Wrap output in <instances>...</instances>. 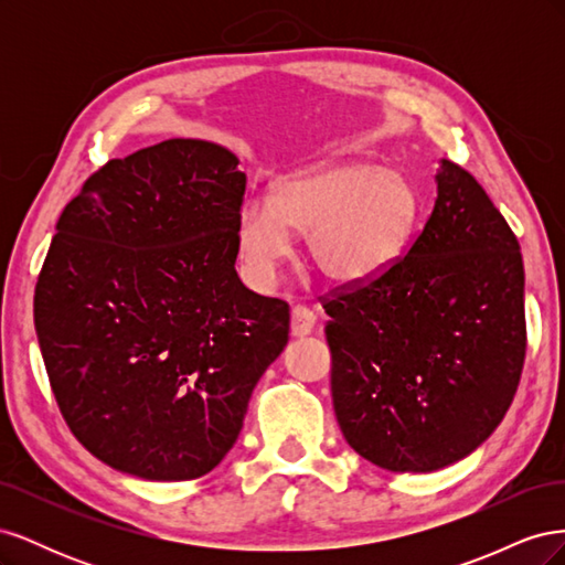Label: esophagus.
Instances as JSON below:
<instances>
[{
  "label": "esophagus",
  "instance_id": "obj_1",
  "mask_svg": "<svg viewBox=\"0 0 565 565\" xmlns=\"http://www.w3.org/2000/svg\"><path fill=\"white\" fill-rule=\"evenodd\" d=\"M316 328V313L306 306H295L292 309V322H289V330H292L295 337H306L311 334Z\"/></svg>",
  "mask_w": 565,
  "mask_h": 565
}]
</instances>
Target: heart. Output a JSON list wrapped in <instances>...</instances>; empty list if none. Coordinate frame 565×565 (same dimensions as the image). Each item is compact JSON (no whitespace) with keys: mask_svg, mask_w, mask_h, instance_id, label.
<instances>
[{"mask_svg":"<svg viewBox=\"0 0 565 565\" xmlns=\"http://www.w3.org/2000/svg\"><path fill=\"white\" fill-rule=\"evenodd\" d=\"M415 185L370 162H320L276 183L273 198L247 200L235 245L254 285H268L292 252V233H309V256L324 278L361 285L396 264L417 228Z\"/></svg>","mask_w":565,"mask_h":565,"instance_id":"1","label":"heart"}]
</instances>
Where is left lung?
I'll return each instance as SVG.
<instances>
[{
    "mask_svg": "<svg viewBox=\"0 0 565 565\" xmlns=\"http://www.w3.org/2000/svg\"><path fill=\"white\" fill-rule=\"evenodd\" d=\"M438 198L384 276L320 297L332 403L372 465L429 473L498 429L525 361L523 259L467 169L440 160Z\"/></svg>",
    "mask_w": 565,
    "mask_h": 565,
    "instance_id": "obj_1",
    "label": "left lung"
}]
</instances>
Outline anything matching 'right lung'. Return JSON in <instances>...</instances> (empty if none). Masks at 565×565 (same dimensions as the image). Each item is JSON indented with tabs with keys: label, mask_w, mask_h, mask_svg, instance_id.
I'll use <instances>...</instances> for the list:
<instances>
[{
	"label": "right lung",
	"mask_w": 565,
	"mask_h": 565,
	"mask_svg": "<svg viewBox=\"0 0 565 565\" xmlns=\"http://www.w3.org/2000/svg\"><path fill=\"white\" fill-rule=\"evenodd\" d=\"M245 185L224 146L169 139L106 162L58 218L40 349L65 424L117 471L210 473L287 344V301L235 273Z\"/></svg>",
	"instance_id": "right-lung-1"
}]
</instances>
